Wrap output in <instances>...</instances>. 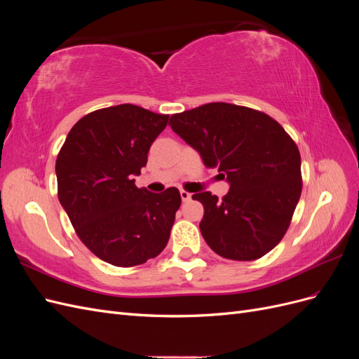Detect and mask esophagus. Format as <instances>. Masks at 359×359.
I'll list each match as a JSON object with an SVG mask.
<instances>
[{
  "label": "esophagus",
  "mask_w": 359,
  "mask_h": 359,
  "mask_svg": "<svg viewBox=\"0 0 359 359\" xmlns=\"http://www.w3.org/2000/svg\"><path fill=\"white\" fill-rule=\"evenodd\" d=\"M180 194H181L182 202H189V201L191 199V193H189V191H186V190H181Z\"/></svg>",
  "instance_id": "1"
}]
</instances>
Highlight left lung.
<instances>
[{"label":"left lung","mask_w":359,"mask_h":359,"mask_svg":"<svg viewBox=\"0 0 359 359\" xmlns=\"http://www.w3.org/2000/svg\"><path fill=\"white\" fill-rule=\"evenodd\" d=\"M173 132L219 168L229 193L193 194L203 205V240L226 259L256 260L285 236L302 190L297 144L274 118L252 107L206 103L173 114Z\"/></svg>","instance_id":"obj_1"}]
</instances>
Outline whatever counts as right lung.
<instances>
[{
	"mask_svg": "<svg viewBox=\"0 0 359 359\" xmlns=\"http://www.w3.org/2000/svg\"><path fill=\"white\" fill-rule=\"evenodd\" d=\"M168 119L136 104L103 107L82 116L60 149L58 199L79 240L107 264H145L169 241L178 189L151 193L133 180Z\"/></svg>",
	"mask_w": 359,
	"mask_h": 359,
	"instance_id": "obj_1",
	"label": "right lung"
}]
</instances>
